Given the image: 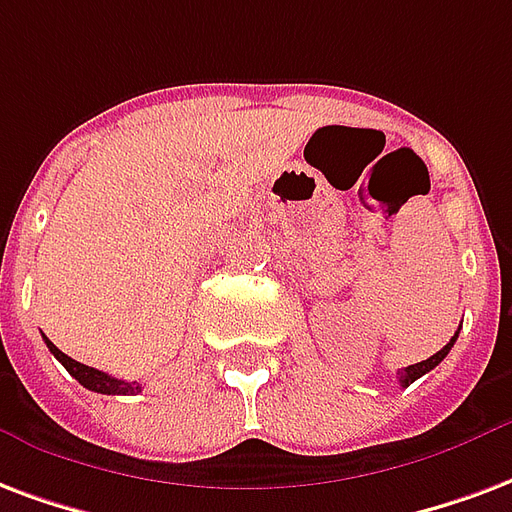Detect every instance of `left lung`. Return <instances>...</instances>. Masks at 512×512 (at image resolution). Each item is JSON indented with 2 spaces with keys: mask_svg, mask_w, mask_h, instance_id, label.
I'll use <instances>...</instances> for the list:
<instances>
[{
  "mask_svg": "<svg viewBox=\"0 0 512 512\" xmlns=\"http://www.w3.org/2000/svg\"><path fill=\"white\" fill-rule=\"evenodd\" d=\"M458 331H461V328H458ZM458 331L453 333V339H450V342L445 344V347H442V350L434 352V355H431V358H426V361H420V363H412V366H407V369H401V372H399L401 388H407V385H412V382L418 380V377H423V374L431 372V369H434V366H439V363H442V358H445V355H448V352H450V347H453V344H456Z\"/></svg>",
  "mask_w": 512,
  "mask_h": 512,
  "instance_id": "obj_1",
  "label": "left lung"
}]
</instances>
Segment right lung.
<instances>
[{"instance_id": "obj_1", "label": "right lung", "mask_w": 512, "mask_h": 512, "mask_svg": "<svg viewBox=\"0 0 512 512\" xmlns=\"http://www.w3.org/2000/svg\"><path fill=\"white\" fill-rule=\"evenodd\" d=\"M48 344V350L54 352V358L62 363L67 372L73 374L75 380L81 382L83 388H89L94 393H105V396H132V393H140V385L138 382H124V380H116L111 374L100 372V369H92V366H83V363L73 361L70 355H64L59 347H56L51 339H45Z\"/></svg>"}]
</instances>
